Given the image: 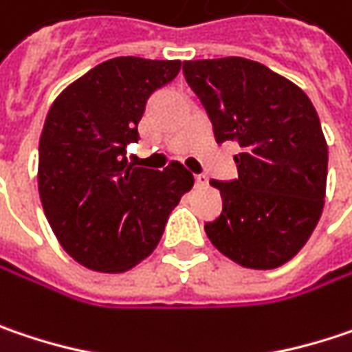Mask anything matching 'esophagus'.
I'll return each mask as SVG.
<instances>
[{"label": "esophagus", "mask_w": 352, "mask_h": 352, "mask_svg": "<svg viewBox=\"0 0 352 352\" xmlns=\"http://www.w3.org/2000/svg\"><path fill=\"white\" fill-rule=\"evenodd\" d=\"M194 180H196V186H198V188L208 186V176H206V174H196V176H194Z\"/></svg>", "instance_id": "esophagus-1"}]
</instances>
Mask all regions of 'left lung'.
<instances>
[{
  "label": "left lung",
  "mask_w": 352,
  "mask_h": 352,
  "mask_svg": "<svg viewBox=\"0 0 352 352\" xmlns=\"http://www.w3.org/2000/svg\"><path fill=\"white\" fill-rule=\"evenodd\" d=\"M218 144L239 142V178L210 180L222 214L204 224L214 246L246 268L283 266L307 244L322 214L329 148L309 96L244 58L184 62Z\"/></svg>",
  "instance_id": "1"
}]
</instances>
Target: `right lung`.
Wrapping results in <instances>:
<instances>
[{
  "instance_id": "1",
  "label": "right lung",
  "mask_w": 352,
  "mask_h": 352,
  "mask_svg": "<svg viewBox=\"0 0 352 352\" xmlns=\"http://www.w3.org/2000/svg\"><path fill=\"white\" fill-rule=\"evenodd\" d=\"M180 60L113 58L69 84L52 104L39 138L38 188L63 250L98 272H126L152 254L194 176L178 162L134 168L148 98L170 84Z\"/></svg>"
}]
</instances>
